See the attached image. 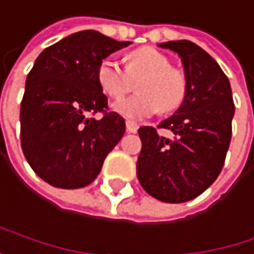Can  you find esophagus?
Listing matches in <instances>:
<instances>
[{"label": "esophagus", "instance_id": "34e87169", "mask_svg": "<svg viewBox=\"0 0 254 254\" xmlns=\"http://www.w3.org/2000/svg\"><path fill=\"white\" fill-rule=\"evenodd\" d=\"M126 128H127L128 133H136L137 128H139V126H137L136 123H133V121H127V123H126Z\"/></svg>", "mask_w": 254, "mask_h": 254}]
</instances>
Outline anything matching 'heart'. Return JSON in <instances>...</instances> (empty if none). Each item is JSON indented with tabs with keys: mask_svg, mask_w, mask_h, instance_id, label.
Listing matches in <instances>:
<instances>
[{
	"mask_svg": "<svg viewBox=\"0 0 254 254\" xmlns=\"http://www.w3.org/2000/svg\"><path fill=\"white\" fill-rule=\"evenodd\" d=\"M126 71L111 58L97 67V83L106 96L120 99L130 89L131 80L142 77L137 96L126 97L112 105V111L131 121L143 120L158 109L163 114L174 112L181 106L187 92V79L183 71L171 67L166 55L154 48L136 49L124 58Z\"/></svg>",
	"mask_w": 254,
	"mask_h": 254,
	"instance_id": "1",
	"label": "heart"
}]
</instances>
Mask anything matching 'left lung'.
<instances>
[{"instance_id": "left-lung-1", "label": "left lung", "mask_w": 254, "mask_h": 254, "mask_svg": "<svg viewBox=\"0 0 254 254\" xmlns=\"http://www.w3.org/2000/svg\"><path fill=\"white\" fill-rule=\"evenodd\" d=\"M178 54L187 79L181 106L160 123L174 137L154 127L137 130L142 149L137 157V180L152 197L181 203L197 197L218 177L225 165L235 114L228 76L217 61L189 40L158 45Z\"/></svg>"}]
</instances>
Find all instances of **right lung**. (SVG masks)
I'll return each mask as SVG.
<instances>
[{
  "label": "right lung",
  "mask_w": 254,
  "mask_h": 254,
  "mask_svg": "<svg viewBox=\"0 0 254 254\" xmlns=\"http://www.w3.org/2000/svg\"><path fill=\"white\" fill-rule=\"evenodd\" d=\"M131 42L85 29L46 48L26 76L20 103V145L33 171L58 189H80L102 171L126 131L124 118L106 112L97 67ZM103 112L100 120L88 113Z\"/></svg>",
  "instance_id": "right-lung-1"
}]
</instances>
